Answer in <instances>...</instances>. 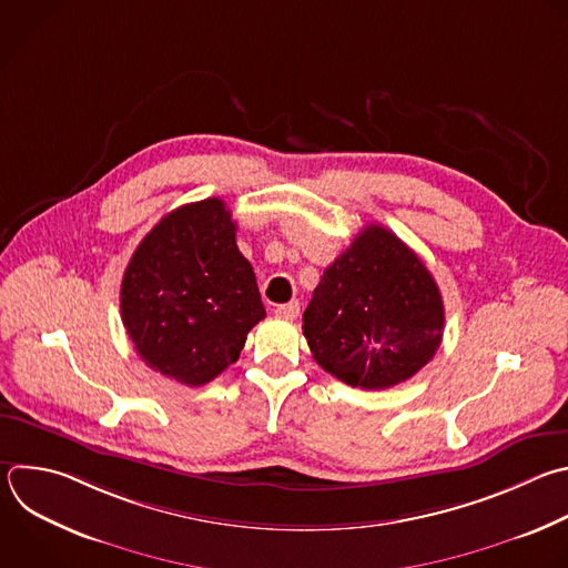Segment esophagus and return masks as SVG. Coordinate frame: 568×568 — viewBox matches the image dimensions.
I'll return each mask as SVG.
<instances>
[{
    "label": "esophagus",
    "instance_id": "obj_1",
    "mask_svg": "<svg viewBox=\"0 0 568 568\" xmlns=\"http://www.w3.org/2000/svg\"><path fill=\"white\" fill-rule=\"evenodd\" d=\"M274 312H276V316H283V318H296L301 312V305H298V301H290L285 305H278Z\"/></svg>",
    "mask_w": 568,
    "mask_h": 568
}]
</instances>
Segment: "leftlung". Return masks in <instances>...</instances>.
<instances>
[{
  "label": "left lung",
  "mask_w": 568,
  "mask_h": 568,
  "mask_svg": "<svg viewBox=\"0 0 568 568\" xmlns=\"http://www.w3.org/2000/svg\"><path fill=\"white\" fill-rule=\"evenodd\" d=\"M303 334L338 382L384 390L415 376L437 352L444 301L422 258L390 230L367 225L323 272Z\"/></svg>",
  "instance_id": "8db88e82"
}]
</instances>
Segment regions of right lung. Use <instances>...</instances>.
<instances>
[{
	"label": "right lung",
	"mask_w": 568,
	"mask_h": 568,
	"mask_svg": "<svg viewBox=\"0 0 568 568\" xmlns=\"http://www.w3.org/2000/svg\"><path fill=\"white\" fill-rule=\"evenodd\" d=\"M120 312L140 358L178 384L205 386L239 361L265 307L221 199L173 210L142 239Z\"/></svg>",
	"instance_id": "1"
}]
</instances>
